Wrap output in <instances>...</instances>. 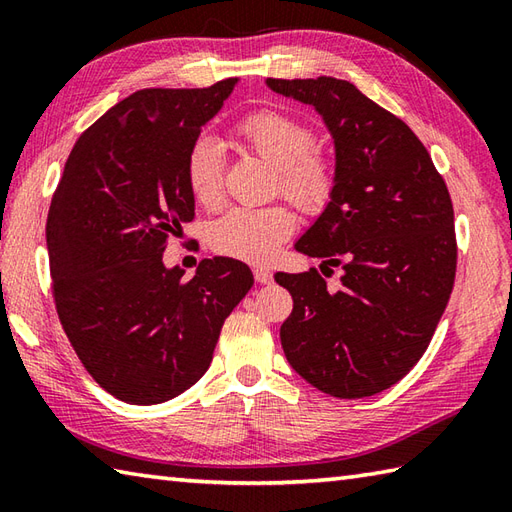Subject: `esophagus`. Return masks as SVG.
I'll list each match as a JSON object with an SVG mask.
<instances>
[{
    "label": "esophagus",
    "instance_id": "34e87169",
    "mask_svg": "<svg viewBox=\"0 0 512 512\" xmlns=\"http://www.w3.org/2000/svg\"><path fill=\"white\" fill-rule=\"evenodd\" d=\"M255 275V281H259V284H270L273 281V273H270V268H264V266H257L253 270Z\"/></svg>",
    "mask_w": 512,
    "mask_h": 512
}]
</instances>
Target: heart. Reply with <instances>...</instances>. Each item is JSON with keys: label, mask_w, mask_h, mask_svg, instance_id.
<instances>
[{"label": "heart", "mask_w": 512, "mask_h": 512, "mask_svg": "<svg viewBox=\"0 0 512 512\" xmlns=\"http://www.w3.org/2000/svg\"><path fill=\"white\" fill-rule=\"evenodd\" d=\"M248 151L279 171V189L306 213L323 211L332 200L336 171L328 156L312 151L314 134L295 116L262 110L244 116L235 127ZM187 180L195 200L217 206L222 200L224 154L217 140L198 138L187 156ZM295 231V217L286 206L231 209L209 228L213 250L244 262L266 264L281 242Z\"/></svg>", "instance_id": "heart-1"}]
</instances>
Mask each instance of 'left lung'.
I'll return each instance as SVG.
<instances>
[{
	"label": "left lung",
	"mask_w": 512,
	"mask_h": 512,
	"mask_svg": "<svg viewBox=\"0 0 512 512\" xmlns=\"http://www.w3.org/2000/svg\"><path fill=\"white\" fill-rule=\"evenodd\" d=\"M312 107L332 136L336 187L295 250L341 266L277 273L292 295L279 330L290 367L334 398L374 396L429 347L455 279L453 204L429 151L411 129L350 81L266 79Z\"/></svg>",
	"instance_id": "1"
}]
</instances>
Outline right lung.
Returning a JSON list of instances; mask_svg holds the SVG:
<instances>
[{
	"instance_id": "1",
	"label": "right lung",
	"mask_w": 512,
	"mask_h": 512,
	"mask_svg": "<svg viewBox=\"0 0 512 512\" xmlns=\"http://www.w3.org/2000/svg\"><path fill=\"white\" fill-rule=\"evenodd\" d=\"M237 81L127 96L76 140L52 198L54 306L83 367L123 402L158 405L198 383L253 286L231 257L202 259L191 279L162 262L193 220L189 149Z\"/></svg>"
}]
</instances>
